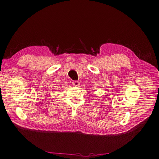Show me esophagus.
I'll return each instance as SVG.
<instances>
[{
    "label": "esophagus",
    "mask_w": 159,
    "mask_h": 159,
    "mask_svg": "<svg viewBox=\"0 0 159 159\" xmlns=\"http://www.w3.org/2000/svg\"><path fill=\"white\" fill-rule=\"evenodd\" d=\"M72 84L74 86H79L80 85V82L77 80H73L72 82Z\"/></svg>",
    "instance_id": "esophagus-1"
}]
</instances>
